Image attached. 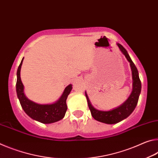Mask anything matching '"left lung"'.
Segmentation results:
<instances>
[{
  "label": "left lung",
  "instance_id": "left-lung-1",
  "mask_svg": "<svg viewBox=\"0 0 158 158\" xmlns=\"http://www.w3.org/2000/svg\"><path fill=\"white\" fill-rule=\"evenodd\" d=\"M117 45L118 48H120V51L125 56L127 61L130 64L131 73H132L133 89L130 97L120 106L113 108V110H110L103 111L97 110L92 106L91 103H90L88 96H87V93L85 92V96H86L87 103H88V106L90 111H91L92 117L96 120L99 121V122L106 124H110V125L120 122V121L123 120L124 119L127 118L133 112L138 103L139 97V95H140L141 89V82L140 79H139L137 69H136V66L134 65L133 61H131L130 55H128L127 52L123 48V46L119 43H117Z\"/></svg>",
  "mask_w": 158,
  "mask_h": 158
}]
</instances>
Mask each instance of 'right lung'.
I'll return each instance as SVG.
<instances>
[{"label":"right lung","mask_w":158,"mask_h":158,"mask_svg":"<svg viewBox=\"0 0 158 158\" xmlns=\"http://www.w3.org/2000/svg\"><path fill=\"white\" fill-rule=\"evenodd\" d=\"M24 58L18 67L17 72L16 91L24 112L33 120L43 124L53 123L61 120L64 117L67 110L66 99L72 89V85L67 86L59 100L51 104H39L28 99L24 92V85L21 81L20 71Z\"/></svg>","instance_id":"1"}]
</instances>
